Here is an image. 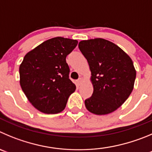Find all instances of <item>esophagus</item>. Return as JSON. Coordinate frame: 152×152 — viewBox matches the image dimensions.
Returning <instances> with one entry per match:
<instances>
[{
	"mask_svg": "<svg viewBox=\"0 0 152 152\" xmlns=\"http://www.w3.org/2000/svg\"><path fill=\"white\" fill-rule=\"evenodd\" d=\"M82 83H83V79H82V78H79V79L76 81V84H77L78 86H80V85L82 84Z\"/></svg>",
	"mask_w": 152,
	"mask_h": 152,
	"instance_id": "34e87169",
	"label": "esophagus"
}]
</instances>
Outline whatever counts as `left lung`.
<instances>
[{
	"label": "left lung",
	"mask_w": 152,
	"mask_h": 152,
	"mask_svg": "<svg viewBox=\"0 0 152 152\" xmlns=\"http://www.w3.org/2000/svg\"><path fill=\"white\" fill-rule=\"evenodd\" d=\"M79 48L88 61L94 87L92 96L85 100L86 109L96 115L113 113L134 89V63L121 48L102 38L81 41Z\"/></svg>",
	"instance_id": "obj_1"
}]
</instances>
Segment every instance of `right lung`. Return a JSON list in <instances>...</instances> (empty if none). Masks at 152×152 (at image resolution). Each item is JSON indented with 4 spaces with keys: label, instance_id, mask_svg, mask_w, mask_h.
Returning a JSON list of instances; mask_svg holds the SVG:
<instances>
[{
    "label": "right lung",
    "instance_id": "1",
    "mask_svg": "<svg viewBox=\"0 0 152 152\" xmlns=\"http://www.w3.org/2000/svg\"><path fill=\"white\" fill-rule=\"evenodd\" d=\"M78 41L54 37L25 55L19 66L20 86L30 103L46 114L64 110L68 97L76 90L69 78L66 57Z\"/></svg>",
    "mask_w": 152,
    "mask_h": 152
}]
</instances>
